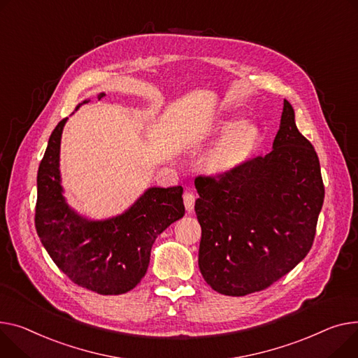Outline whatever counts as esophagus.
Masks as SVG:
<instances>
[{
	"label": "esophagus",
	"instance_id": "34e87169",
	"mask_svg": "<svg viewBox=\"0 0 358 358\" xmlns=\"http://www.w3.org/2000/svg\"><path fill=\"white\" fill-rule=\"evenodd\" d=\"M182 200H184V206H185L187 211H193L194 203H196V194H193L192 192H185L182 196Z\"/></svg>",
	"mask_w": 358,
	"mask_h": 358
}]
</instances>
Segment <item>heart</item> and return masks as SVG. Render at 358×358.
<instances>
[{"mask_svg": "<svg viewBox=\"0 0 358 358\" xmlns=\"http://www.w3.org/2000/svg\"><path fill=\"white\" fill-rule=\"evenodd\" d=\"M256 131L250 125L237 127L222 144L210 154V164L216 169H224L242 159L252 147Z\"/></svg>", "mask_w": 358, "mask_h": 358, "instance_id": "heart-1", "label": "heart"}]
</instances>
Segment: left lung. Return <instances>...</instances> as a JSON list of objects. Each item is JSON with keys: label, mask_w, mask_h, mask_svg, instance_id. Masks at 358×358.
Wrapping results in <instances>:
<instances>
[{"label": "left lung", "mask_w": 358, "mask_h": 358, "mask_svg": "<svg viewBox=\"0 0 358 358\" xmlns=\"http://www.w3.org/2000/svg\"><path fill=\"white\" fill-rule=\"evenodd\" d=\"M199 268L210 287L243 296L269 288L311 250L324 182L318 155L283 101L273 150L214 176H197Z\"/></svg>", "instance_id": "8db88e82"}]
</instances>
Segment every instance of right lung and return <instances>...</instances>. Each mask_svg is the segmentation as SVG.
<instances>
[{
    "mask_svg": "<svg viewBox=\"0 0 358 358\" xmlns=\"http://www.w3.org/2000/svg\"><path fill=\"white\" fill-rule=\"evenodd\" d=\"M105 93L99 94V99ZM67 117L50 135L38 166L36 230L47 253L73 283L101 295H121L145 276L157 237L184 213L182 187H154L127 213L89 222L71 211L62 196L60 138Z\"/></svg>",
    "mask_w": 358,
    "mask_h": 358,
    "instance_id": "obj_1",
    "label": "right lung"
}]
</instances>
